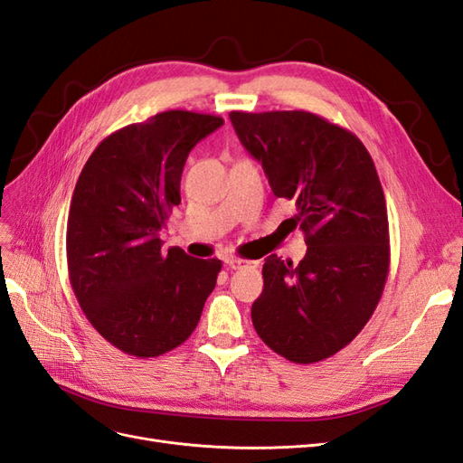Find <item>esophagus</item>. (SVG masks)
I'll return each instance as SVG.
<instances>
[{
	"instance_id": "1",
	"label": "esophagus",
	"mask_w": 463,
	"mask_h": 463,
	"mask_svg": "<svg viewBox=\"0 0 463 463\" xmlns=\"http://www.w3.org/2000/svg\"><path fill=\"white\" fill-rule=\"evenodd\" d=\"M226 264H228V269H232V270H241V269H250V266H257V262L243 260V259H230Z\"/></svg>"
}]
</instances>
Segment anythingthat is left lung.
Masks as SVG:
<instances>
[{
    "label": "left lung",
    "instance_id": "obj_1",
    "mask_svg": "<svg viewBox=\"0 0 463 463\" xmlns=\"http://www.w3.org/2000/svg\"><path fill=\"white\" fill-rule=\"evenodd\" d=\"M230 119L272 193L296 203L291 230L307 243L298 266L264 259L253 326L278 355L322 361L367 325L388 278V214L374 162L354 133L311 111H232Z\"/></svg>",
    "mask_w": 463,
    "mask_h": 463
}]
</instances>
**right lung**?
Returning a JSON list of instances; mask_svg holds the SVG:
<instances>
[{"instance_id":"1","label":"right lung","mask_w":463,"mask_h":463,"mask_svg":"<svg viewBox=\"0 0 463 463\" xmlns=\"http://www.w3.org/2000/svg\"><path fill=\"white\" fill-rule=\"evenodd\" d=\"M222 125L218 116L162 111L106 137L79 175L69 279L90 325L123 354L158 357L184 344L216 286L218 259L162 250L158 232L181 203L189 152Z\"/></svg>"}]
</instances>
